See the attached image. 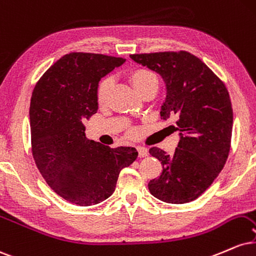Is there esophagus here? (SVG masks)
Returning <instances> with one entry per match:
<instances>
[{
	"mask_svg": "<svg viewBox=\"0 0 256 256\" xmlns=\"http://www.w3.org/2000/svg\"><path fill=\"white\" fill-rule=\"evenodd\" d=\"M138 156L140 158L147 157L148 156V151H147V148H145V147H138Z\"/></svg>",
	"mask_w": 256,
	"mask_h": 256,
	"instance_id": "esophagus-1",
	"label": "esophagus"
}]
</instances>
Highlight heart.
Instances as JSON below:
<instances>
[{
	"label": "heart",
	"instance_id": "obj_1",
	"mask_svg": "<svg viewBox=\"0 0 256 256\" xmlns=\"http://www.w3.org/2000/svg\"><path fill=\"white\" fill-rule=\"evenodd\" d=\"M129 81H130L132 86L134 87V90L136 91L138 94H140L141 92H144L147 88H151V87H158V79L152 72L147 70V69L140 68L135 69V70L132 72L128 76ZM111 82L110 79H104L99 84L98 91H97V100L98 104L100 106L106 104L108 97H109V93L111 90ZM134 135V133H132Z\"/></svg>",
	"mask_w": 256,
	"mask_h": 256
}]
</instances>
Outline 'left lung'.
<instances>
[{
  "mask_svg": "<svg viewBox=\"0 0 256 256\" xmlns=\"http://www.w3.org/2000/svg\"><path fill=\"white\" fill-rule=\"evenodd\" d=\"M130 58L163 78L166 98L160 117L180 132L174 154L158 147L150 154L162 162L163 171L148 182L150 193L169 204L199 198L224 168L232 134V106L224 82L187 51L135 54Z\"/></svg>",
  "mask_w": 256,
  "mask_h": 256,
  "instance_id": "obj_1",
  "label": "left lung"
}]
</instances>
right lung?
Masks as SVG:
<instances>
[{
    "mask_svg": "<svg viewBox=\"0 0 256 256\" xmlns=\"http://www.w3.org/2000/svg\"><path fill=\"white\" fill-rule=\"evenodd\" d=\"M126 62L122 57L70 52L39 79L30 105L32 154L50 188L78 206L97 205L115 192L123 168L138 158L134 147L88 140L84 121L98 110V84Z\"/></svg>",
    "mask_w": 256,
    "mask_h": 256,
    "instance_id": "add662e5",
    "label": "right lung"
}]
</instances>
